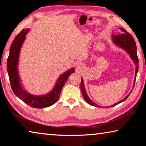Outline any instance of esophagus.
<instances>
[{"mask_svg":"<svg viewBox=\"0 0 146 146\" xmlns=\"http://www.w3.org/2000/svg\"><path fill=\"white\" fill-rule=\"evenodd\" d=\"M76 67L77 68L78 70H80V69L82 67V64H80V62H78V63H76Z\"/></svg>","mask_w":146,"mask_h":146,"instance_id":"obj_1","label":"esophagus"}]
</instances>
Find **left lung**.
<instances>
[{
	"label": "left lung",
	"instance_id": "left-lung-1",
	"mask_svg": "<svg viewBox=\"0 0 146 146\" xmlns=\"http://www.w3.org/2000/svg\"><path fill=\"white\" fill-rule=\"evenodd\" d=\"M120 32L118 33L117 35H116L115 33L114 34H112V40L113 42L114 43L116 46L119 47V48H122L126 51V52L129 54L131 58L132 59L133 62L135 64V79H134V83H133V87L131 91H130V93L125 97L124 98H123L122 100L118 101L117 103L114 104L111 106V107H113L116 105L118 104L121 102H123L125 100L129 97L130 93L132 92L134 88L135 82L136 80V76H137L138 71V58L137 56V46H136L135 41L134 38H133V36L128 33V32L125 30V29L122 28H119ZM80 90L82 91V94L84 100L86 101V102L88 103V104L91 106H95V107H98V108H102L100 106L97 104L95 103L93 101L91 100L90 97H88L87 93H86L84 84L83 78L81 77V83H80Z\"/></svg>",
	"mask_w": 146,
	"mask_h": 146
}]
</instances>
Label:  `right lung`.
<instances>
[{
  "instance_id": "add662e5",
  "label": "right lung",
  "mask_w": 146,
  "mask_h": 146,
  "mask_svg": "<svg viewBox=\"0 0 146 146\" xmlns=\"http://www.w3.org/2000/svg\"><path fill=\"white\" fill-rule=\"evenodd\" d=\"M29 31V29H24L15 38L9 49V56L7 60V70L12 90L17 97L32 108H47L57 102L62 89L69 76L75 73V68H71L59 76L54 88L48 93L42 95H35L29 93L22 84L18 71L20 52L26 39V35Z\"/></svg>"
}]
</instances>
